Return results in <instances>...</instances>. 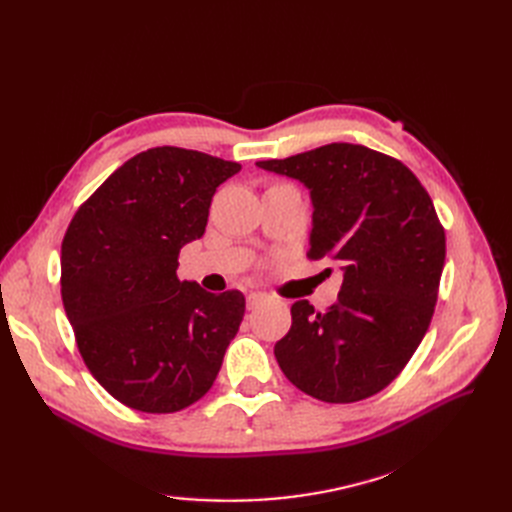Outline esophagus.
Listing matches in <instances>:
<instances>
[{"mask_svg":"<svg viewBox=\"0 0 512 512\" xmlns=\"http://www.w3.org/2000/svg\"><path fill=\"white\" fill-rule=\"evenodd\" d=\"M269 297L265 292H258V290H252L250 294H247V307L250 309H254V307H258L260 303H265Z\"/></svg>","mask_w":512,"mask_h":512,"instance_id":"esophagus-1","label":"esophagus"}]
</instances>
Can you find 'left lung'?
Returning a JSON list of instances; mask_svg holds the SVG:
<instances>
[{
    "label": "left lung",
    "instance_id": "1",
    "mask_svg": "<svg viewBox=\"0 0 512 512\" xmlns=\"http://www.w3.org/2000/svg\"><path fill=\"white\" fill-rule=\"evenodd\" d=\"M256 164L307 185V258L344 269L327 312L292 305L277 363L297 389L327 404L380 393L423 342L438 301L446 237L427 190L406 164L350 143Z\"/></svg>",
    "mask_w": 512,
    "mask_h": 512
}]
</instances>
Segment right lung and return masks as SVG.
Wrapping results in <instances>:
<instances>
[{
	"label": "right lung",
	"mask_w": 512,
	"mask_h": 512,
	"mask_svg": "<svg viewBox=\"0 0 512 512\" xmlns=\"http://www.w3.org/2000/svg\"><path fill=\"white\" fill-rule=\"evenodd\" d=\"M239 170L209 153L153 147L74 213L61 241V299L91 376L123 406L179 412L218 378L245 297L181 282L177 267L181 247L205 235L218 185Z\"/></svg>",
	"instance_id": "add662e5"
}]
</instances>
